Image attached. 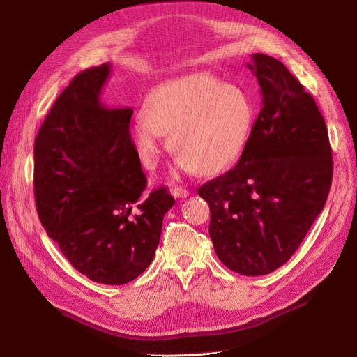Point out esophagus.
I'll return each mask as SVG.
<instances>
[{
	"mask_svg": "<svg viewBox=\"0 0 357 357\" xmlns=\"http://www.w3.org/2000/svg\"><path fill=\"white\" fill-rule=\"evenodd\" d=\"M172 194L176 198H186V197L190 195V191L186 190V188H183V186H175V188L172 190Z\"/></svg>",
	"mask_w": 357,
	"mask_h": 357,
	"instance_id": "34e87169",
	"label": "esophagus"
}]
</instances>
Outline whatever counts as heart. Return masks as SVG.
Listing matches in <instances>:
<instances>
[{"instance_id": "heart-1", "label": "heart", "mask_w": 357, "mask_h": 357, "mask_svg": "<svg viewBox=\"0 0 357 357\" xmlns=\"http://www.w3.org/2000/svg\"><path fill=\"white\" fill-rule=\"evenodd\" d=\"M250 124L245 92L208 73H192L149 92L144 114L130 126V139L142 163L155 167L171 135L179 169L214 175L237 160Z\"/></svg>"}]
</instances>
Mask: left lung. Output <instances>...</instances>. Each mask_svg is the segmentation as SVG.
Wrapping results in <instances>:
<instances>
[{
	"instance_id": "1",
	"label": "left lung",
	"mask_w": 357,
	"mask_h": 357,
	"mask_svg": "<svg viewBox=\"0 0 357 357\" xmlns=\"http://www.w3.org/2000/svg\"><path fill=\"white\" fill-rule=\"evenodd\" d=\"M248 68L260 86V112L238 163L198 194L210 205L218 259L260 276L287 264L323 211L333 158L320 109L287 66L253 53Z\"/></svg>"
}]
</instances>
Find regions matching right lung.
I'll list each match as a JSON object with an SVG mask.
<instances>
[{
	"label": "right lung",
	"instance_id": "1",
	"mask_svg": "<svg viewBox=\"0 0 357 357\" xmlns=\"http://www.w3.org/2000/svg\"><path fill=\"white\" fill-rule=\"evenodd\" d=\"M109 73V63L78 73L54 101L34 140V197L70 265L93 282L123 285L152 264L175 199L165 186L142 195L133 109L100 100Z\"/></svg>",
	"mask_w": 357,
	"mask_h": 357
}]
</instances>
